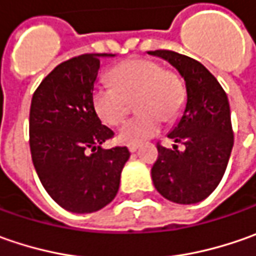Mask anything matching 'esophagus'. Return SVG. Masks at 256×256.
Returning a JSON list of instances; mask_svg holds the SVG:
<instances>
[{
  "label": "esophagus",
  "mask_w": 256,
  "mask_h": 256,
  "mask_svg": "<svg viewBox=\"0 0 256 256\" xmlns=\"http://www.w3.org/2000/svg\"><path fill=\"white\" fill-rule=\"evenodd\" d=\"M140 148V144H128V150L130 152H135Z\"/></svg>",
  "instance_id": "34e87169"
}]
</instances>
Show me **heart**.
Segmentation results:
<instances>
[{
	"label": "heart",
	"instance_id": "b5f03b06",
	"mask_svg": "<svg viewBox=\"0 0 256 256\" xmlns=\"http://www.w3.org/2000/svg\"><path fill=\"white\" fill-rule=\"evenodd\" d=\"M110 78L114 85H100L92 92L96 115L108 125H118L128 115L131 102L140 111L118 131V141L140 144L160 132L162 120L174 121L184 106L181 78L151 60H128L116 65Z\"/></svg>",
	"mask_w": 256,
	"mask_h": 256
}]
</instances>
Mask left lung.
I'll return each instance as SVG.
<instances>
[{
    "instance_id": "left-lung-1",
    "label": "left lung",
    "mask_w": 256,
    "mask_h": 256,
    "mask_svg": "<svg viewBox=\"0 0 256 256\" xmlns=\"http://www.w3.org/2000/svg\"><path fill=\"white\" fill-rule=\"evenodd\" d=\"M165 60L185 82L186 101L181 116L168 134L184 152L158 145L151 170L156 191L175 204H196L210 196L225 174L234 146L231 110L216 78L198 61L168 50L148 51Z\"/></svg>"
}]
</instances>
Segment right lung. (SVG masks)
<instances>
[{"label": "right lung", "instance_id": "right-lung-1", "mask_svg": "<svg viewBox=\"0 0 256 256\" xmlns=\"http://www.w3.org/2000/svg\"><path fill=\"white\" fill-rule=\"evenodd\" d=\"M112 56L84 54L60 64L31 101L30 148L35 171L50 196L75 214L100 211L112 201L131 155L126 146L102 148L114 132L92 106L100 60Z\"/></svg>", "mask_w": 256, "mask_h": 256}]
</instances>
